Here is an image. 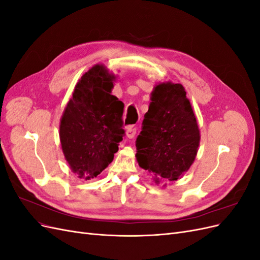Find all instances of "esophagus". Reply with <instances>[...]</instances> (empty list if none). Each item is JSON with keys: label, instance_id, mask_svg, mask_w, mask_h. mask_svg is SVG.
Here are the masks:
<instances>
[{"label": "esophagus", "instance_id": "obj_1", "mask_svg": "<svg viewBox=\"0 0 260 260\" xmlns=\"http://www.w3.org/2000/svg\"><path fill=\"white\" fill-rule=\"evenodd\" d=\"M125 133H127V137H128L129 139L135 138L136 133H137V128H136V127H129V128L127 129V131H125Z\"/></svg>", "mask_w": 260, "mask_h": 260}]
</instances>
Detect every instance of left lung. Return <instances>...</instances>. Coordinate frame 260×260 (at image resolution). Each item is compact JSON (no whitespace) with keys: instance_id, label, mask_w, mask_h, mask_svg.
Returning a JSON list of instances; mask_svg holds the SVG:
<instances>
[{"instance_id":"left-lung-1","label":"left lung","mask_w":260,"mask_h":260,"mask_svg":"<svg viewBox=\"0 0 260 260\" xmlns=\"http://www.w3.org/2000/svg\"><path fill=\"white\" fill-rule=\"evenodd\" d=\"M137 138V159L156 179L176 181L193 164L200 130L186 92L180 83H160L152 93Z\"/></svg>"}]
</instances>
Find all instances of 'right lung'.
Here are the masks:
<instances>
[{"mask_svg":"<svg viewBox=\"0 0 260 260\" xmlns=\"http://www.w3.org/2000/svg\"><path fill=\"white\" fill-rule=\"evenodd\" d=\"M114 79L104 66L92 67L75 86L60 120L65 158L85 180L95 178L113 161L124 136V105L111 94Z\"/></svg>","mask_w":260,"mask_h":260,"instance_id":"obj_1","label":"right lung"}]
</instances>
